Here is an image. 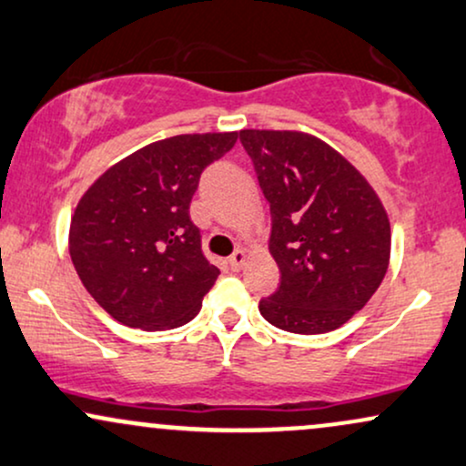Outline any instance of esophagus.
I'll use <instances>...</instances> for the list:
<instances>
[{
    "instance_id": "esophagus-1",
    "label": "esophagus",
    "mask_w": 466,
    "mask_h": 466,
    "mask_svg": "<svg viewBox=\"0 0 466 466\" xmlns=\"http://www.w3.org/2000/svg\"><path fill=\"white\" fill-rule=\"evenodd\" d=\"M245 260H248V251H245V249H237L232 256H229L228 262H229V267L234 268V271H238V268L245 265Z\"/></svg>"
}]
</instances>
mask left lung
<instances>
[{
    "label": "left lung",
    "instance_id": "8db88e82",
    "mask_svg": "<svg viewBox=\"0 0 466 466\" xmlns=\"http://www.w3.org/2000/svg\"><path fill=\"white\" fill-rule=\"evenodd\" d=\"M271 210L279 287L260 315L293 334L332 332L371 299L390 258V223L371 184L304 132L240 130Z\"/></svg>",
    "mask_w": 466,
    "mask_h": 466
}]
</instances>
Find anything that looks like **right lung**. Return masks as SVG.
I'll list each match as a JSON object with an SVG mask.
<instances>
[{
	"label": "right lung",
	"mask_w": 466,
	"mask_h": 466,
	"mask_svg": "<svg viewBox=\"0 0 466 466\" xmlns=\"http://www.w3.org/2000/svg\"><path fill=\"white\" fill-rule=\"evenodd\" d=\"M238 132L179 134L116 162L82 195L69 254L84 289L112 319L171 329L199 312L218 268L201 254L188 208L201 173Z\"/></svg>",
	"instance_id": "1"
}]
</instances>
